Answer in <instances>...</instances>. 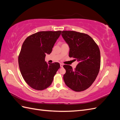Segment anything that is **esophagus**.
I'll list each match as a JSON object with an SVG mask.
<instances>
[{
    "instance_id": "34e87169",
    "label": "esophagus",
    "mask_w": 120,
    "mask_h": 120,
    "mask_svg": "<svg viewBox=\"0 0 120 120\" xmlns=\"http://www.w3.org/2000/svg\"><path fill=\"white\" fill-rule=\"evenodd\" d=\"M63 66H64V64H60V66L61 68H63Z\"/></svg>"
}]
</instances>
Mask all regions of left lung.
Masks as SVG:
<instances>
[{
    "label": "left lung",
    "instance_id": "obj_1",
    "mask_svg": "<svg viewBox=\"0 0 120 120\" xmlns=\"http://www.w3.org/2000/svg\"><path fill=\"white\" fill-rule=\"evenodd\" d=\"M61 33L70 48L69 56L79 62L74 70L69 65H64L66 71L63 77L64 82L68 88L75 92L83 91L91 86L99 72V48L87 34L68 30L63 31Z\"/></svg>",
    "mask_w": 120,
    "mask_h": 120
}]
</instances>
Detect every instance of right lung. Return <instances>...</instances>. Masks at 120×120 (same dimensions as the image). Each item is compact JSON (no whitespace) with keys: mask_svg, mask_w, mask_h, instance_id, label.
<instances>
[{"mask_svg":"<svg viewBox=\"0 0 120 120\" xmlns=\"http://www.w3.org/2000/svg\"><path fill=\"white\" fill-rule=\"evenodd\" d=\"M61 32H38L28 36L23 42L19 56V64L24 80L31 88L41 90L52 84L60 64H48L45 56L52 52Z\"/></svg>","mask_w":120,"mask_h":120,"instance_id":"right-lung-1","label":"right lung"}]
</instances>
